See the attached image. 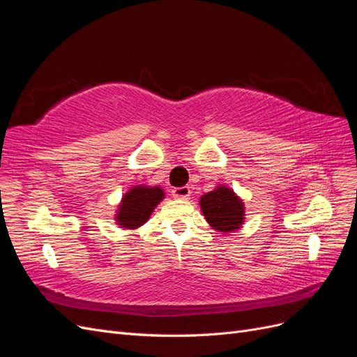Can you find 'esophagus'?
I'll use <instances>...</instances> for the list:
<instances>
[{"instance_id": "1", "label": "esophagus", "mask_w": 357, "mask_h": 357, "mask_svg": "<svg viewBox=\"0 0 357 357\" xmlns=\"http://www.w3.org/2000/svg\"><path fill=\"white\" fill-rule=\"evenodd\" d=\"M190 197V188L189 186H181L172 189V198L176 199H188Z\"/></svg>"}]
</instances>
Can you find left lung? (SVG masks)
Wrapping results in <instances>:
<instances>
[{
  "label": "left lung",
  "mask_w": 357,
  "mask_h": 357,
  "mask_svg": "<svg viewBox=\"0 0 357 357\" xmlns=\"http://www.w3.org/2000/svg\"><path fill=\"white\" fill-rule=\"evenodd\" d=\"M199 204L205 219L214 229L232 232L241 228L244 220V205L231 189L219 186L202 195Z\"/></svg>",
  "instance_id": "obj_1"
}]
</instances>
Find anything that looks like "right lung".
Instances as JSON below:
<instances>
[{
  "label": "right lung",
  "instance_id": "1",
  "mask_svg": "<svg viewBox=\"0 0 357 357\" xmlns=\"http://www.w3.org/2000/svg\"><path fill=\"white\" fill-rule=\"evenodd\" d=\"M164 198L160 188L137 186L129 190L119 205L116 220L122 228L135 229L147 222L156 205Z\"/></svg>",
  "mask_w": 357,
  "mask_h": 357
}]
</instances>
